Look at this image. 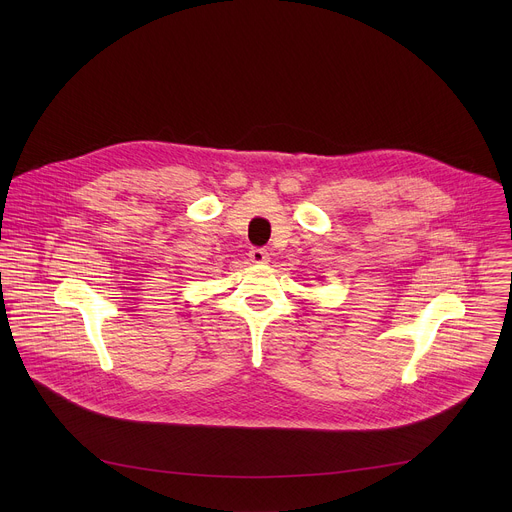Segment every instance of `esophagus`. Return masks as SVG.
<instances>
[{
	"label": "esophagus",
	"instance_id": "1",
	"mask_svg": "<svg viewBox=\"0 0 512 512\" xmlns=\"http://www.w3.org/2000/svg\"><path fill=\"white\" fill-rule=\"evenodd\" d=\"M249 259H251L253 263H267V261H269V253H267L265 249H261V247H253V249L249 251Z\"/></svg>",
	"mask_w": 512,
	"mask_h": 512
}]
</instances>
